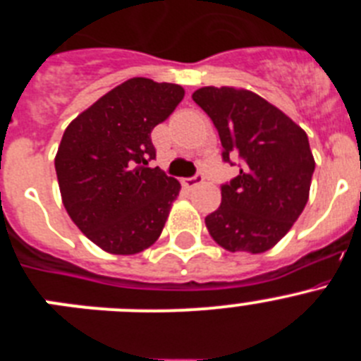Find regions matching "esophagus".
I'll return each instance as SVG.
<instances>
[{
  "label": "esophagus",
  "instance_id": "esophagus-1",
  "mask_svg": "<svg viewBox=\"0 0 361 361\" xmlns=\"http://www.w3.org/2000/svg\"><path fill=\"white\" fill-rule=\"evenodd\" d=\"M204 183V175L202 173H197V175H193V177H190V178H184L183 180V184L186 188H195V186H199V184H202Z\"/></svg>",
  "mask_w": 361,
  "mask_h": 361
}]
</instances>
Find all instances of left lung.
<instances>
[{
    "label": "left lung",
    "mask_w": 361,
    "mask_h": 361,
    "mask_svg": "<svg viewBox=\"0 0 361 361\" xmlns=\"http://www.w3.org/2000/svg\"><path fill=\"white\" fill-rule=\"evenodd\" d=\"M193 101L215 124L224 162L240 164V173L220 186L222 202L206 228L224 250L264 253L307 204L314 171L307 133L250 90L204 86Z\"/></svg>",
    "instance_id": "1"
}]
</instances>
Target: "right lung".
<instances>
[{
  "mask_svg": "<svg viewBox=\"0 0 361 361\" xmlns=\"http://www.w3.org/2000/svg\"><path fill=\"white\" fill-rule=\"evenodd\" d=\"M184 88L133 78L104 94L65 130L56 155L61 199L73 224L101 250L135 255L161 237L180 184L159 168L152 130Z\"/></svg>",
  "mask_w": 361,
  "mask_h": 361,
  "instance_id": "obj_1",
  "label": "right lung"
}]
</instances>
